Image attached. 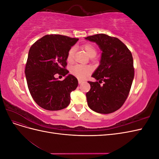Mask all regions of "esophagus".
I'll return each mask as SVG.
<instances>
[{"mask_svg": "<svg viewBox=\"0 0 159 159\" xmlns=\"http://www.w3.org/2000/svg\"><path fill=\"white\" fill-rule=\"evenodd\" d=\"M84 80H78V83H79L80 84H82V83H84Z\"/></svg>", "mask_w": 159, "mask_h": 159, "instance_id": "esophagus-1", "label": "esophagus"}]
</instances>
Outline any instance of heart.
I'll return each mask as SVG.
<instances>
[{
	"mask_svg": "<svg viewBox=\"0 0 159 159\" xmlns=\"http://www.w3.org/2000/svg\"><path fill=\"white\" fill-rule=\"evenodd\" d=\"M82 48L86 54H88V56L93 57H95L97 54V48L96 47L91 44H85L81 46ZM74 54H75V48L74 47L71 48L68 52V55H67V61L69 63H71L74 61ZM92 71V68L89 66H75L71 70V74L75 76L76 78L79 79H84L91 73Z\"/></svg>",
	"mask_w": 159,
	"mask_h": 159,
	"instance_id": "heart-1",
	"label": "heart"
}]
</instances>
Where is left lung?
<instances>
[{
  "mask_svg": "<svg viewBox=\"0 0 159 159\" xmlns=\"http://www.w3.org/2000/svg\"><path fill=\"white\" fill-rule=\"evenodd\" d=\"M85 38L95 42L102 51L100 65L91 75L97 81H88L91 86L86 93L88 106L99 113L115 112L125 102L131 88L134 78L131 52L117 38L104 34ZM102 82L103 85L100 86Z\"/></svg>",
  "mask_w": 159,
  "mask_h": 159,
  "instance_id": "8db88e82",
  "label": "left lung"
}]
</instances>
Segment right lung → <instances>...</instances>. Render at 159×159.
<instances>
[{
  "label": "right lung",
  "instance_id": "add662e5",
  "mask_svg": "<svg viewBox=\"0 0 159 159\" xmlns=\"http://www.w3.org/2000/svg\"><path fill=\"white\" fill-rule=\"evenodd\" d=\"M78 38L59 34L46 35L30 47L26 64L25 74L28 89L34 102L42 108L57 111L70 103V93L78 85L75 76L69 74L62 81L56 74L65 76L69 50Z\"/></svg>",
  "mask_w": 159,
  "mask_h": 159
}]
</instances>
